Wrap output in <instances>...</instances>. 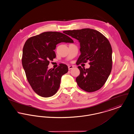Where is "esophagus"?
Masks as SVG:
<instances>
[{"instance_id": "1", "label": "esophagus", "mask_w": 134, "mask_h": 134, "mask_svg": "<svg viewBox=\"0 0 134 134\" xmlns=\"http://www.w3.org/2000/svg\"><path fill=\"white\" fill-rule=\"evenodd\" d=\"M73 68V66H68V69L69 70H71Z\"/></svg>"}]
</instances>
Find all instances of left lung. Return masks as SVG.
I'll list each match as a JSON object with an SVG mask.
<instances>
[{
  "mask_svg": "<svg viewBox=\"0 0 134 134\" xmlns=\"http://www.w3.org/2000/svg\"><path fill=\"white\" fill-rule=\"evenodd\" d=\"M64 32L80 43L81 54L76 64L90 61L89 68L78 67L80 74L76 79L78 86L87 92L100 89L112 70V50L109 40L100 32L90 28Z\"/></svg>",
  "mask_w": 134,
  "mask_h": 134,
  "instance_id": "1",
  "label": "left lung"
}]
</instances>
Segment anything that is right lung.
I'll list each match as a JSON object with an SVG mask.
<instances>
[{"label": "right lung", "mask_w": 134, "mask_h": 134, "mask_svg": "<svg viewBox=\"0 0 134 134\" xmlns=\"http://www.w3.org/2000/svg\"><path fill=\"white\" fill-rule=\"evenodd\" d=\"M61 42L73 43L67 35L58 32H45L27 40L23 48L22 63L27 79L33 91L47 98L55 94L62 76L68 71L61 64L55 69H48L49 61L55 58L56 45Z\"/></svg>", "instance_id": "obj_1"}]
</instances>
